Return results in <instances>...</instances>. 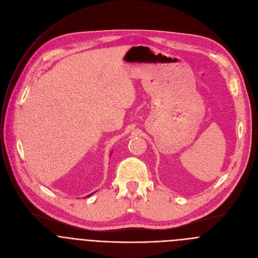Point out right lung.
I'll use <instances>...</instances> for the list:
<instances>
[{
	"mask_svg": "<svg viewBox=\"0 0 258 258\" xmlns=\"http://www.w3.org/2000/svg\"><path fill=\"white\" fill-rule=\"evenodd\" d=\"M93 194H94V193H93ZM89 196H90V195H89ZM89 196H88V197H89Z\"/></svg>",
	"mask_w": 258,
	"mask_h": 258,
	"instance_id": "obj_1",
	"label": "right lung"
}]
</instances>
